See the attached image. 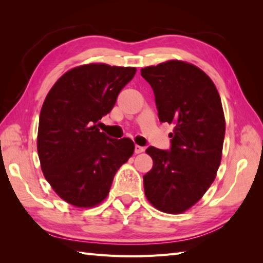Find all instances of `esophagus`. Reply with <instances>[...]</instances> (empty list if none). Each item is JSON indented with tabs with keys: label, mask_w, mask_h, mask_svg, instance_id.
I'll list each match as a JSON object with an SVG mask.
<instances>
[{
	"label": "esophagus",
	"mask_w": 263,
	"mask_h": 263,
	"mask_svg": "<svg viewBox=\"0 0 263 263\" xmlns=\"http://www.w3.org/2000/svg\"><path fill=\"white\" fill-rule=\"evenodd\" d=\"M143 152H144V148L143 147L138 146V144H136V147H135V153L136 154H141Z\"/></svg>",
	"instance_id": "34e87169"
}]
</instances>
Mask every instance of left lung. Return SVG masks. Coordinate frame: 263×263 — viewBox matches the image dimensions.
<instances>
[{
    "instance_id": "left-lung-1",
    "label": "left lung",
    "mask_w": 263,
    "mask_h": 263,
    "mask_svg": "<svg viewBox=\"0 0 263 263\" xmlns=\"http://www.w3.org/2000/svg\"><path fill=\"white\" fill-rule=\"evenodd\" d=\"M152 86L160 122L174 125L171 152L149 147L153 168L144 194L156 209L182 214L203 197L219 168L225 115L215 83L191 63L170 60L141 69Z\"/></svg>"
}]
</instances>
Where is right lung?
Wrapping results in <instances>:
<instances>
[{"label": "right lung", "instance_id": "add662e5", "mask_svg": "<svg viewBox=\"0 0 263 263\" xmlns=\"http://www.w3.org/2000/svg\"><path fill=\"white\" fill-rule=\"evenodd\" d=\"M136 72L131 66L83 64L65 72L48 91L37 152L44 176L65 202L78 208L102 203L116 172L135 153L131 139H111L98 124Z\"/></svg>", "mask_w": 263, "mask_h": 263}]
</instances>
